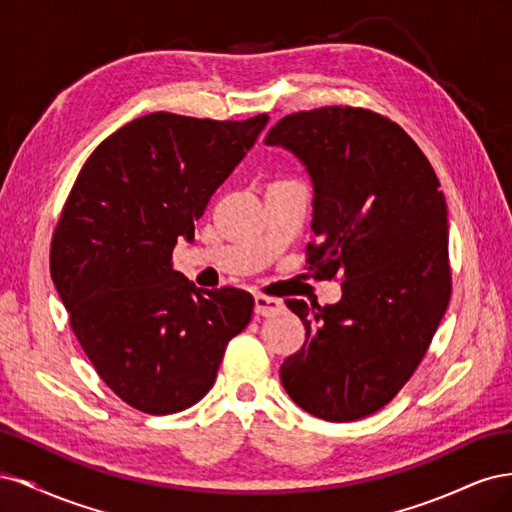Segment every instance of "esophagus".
I'll return each instance as SVG.
<instances>
[{
  "label": "esophagus",
  "instance_id": "obj_1",
  "mask_svg": "<svg viewBox=\"0 0 512 512\" xmlns=\"http://www.w3.org/2000/svg\"><path fill=\"white\" fill-rule=\"evenodd\" d=\"M254 309L258 316H277L284 312V303L280 299H273V297H265V294H258V297L254 299Z\"/></svg>",
  "mask_w": 512,
  "mask_h": 512
}]
</instances>
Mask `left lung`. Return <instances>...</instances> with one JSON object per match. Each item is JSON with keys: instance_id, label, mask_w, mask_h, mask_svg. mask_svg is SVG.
I'll use <instances>...</instances> for the list:
<instances>
[{"instance_id": "8db88e82", "label": "left lung", "mask_w": 512, "mask_h": 512, "mask_svg": "<svg viewBox=\"0 0 512 512\" xmlns=\"http://www.w3.org/2000/svg\"><path fill=\"white\" fill-rule=\"evenodd\" d=\"M265 143L292 151L312 179L309 269L318 280L342 275L335 305L286 301L307 335L280 378L312 416L356 421L410 380L451 299L440 181L404 128L367 108L286 115Z\"/></svg>"}]
</instances>
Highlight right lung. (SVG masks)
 <instances>
[{
    "instance_id": "add662e5",
    "label": "right lung",
    "mask_w": 512,
    "mask_h": 512,
    "mask_svg": "<svg viewBox=\"0 0 512 512\" xmlns=\"http://www.w3.org/2000/svg\"><path fill=\"white\" fill-rule=\"evenodd\" d=\"M267 121L138 117L104 138L72 185L51 277L87 359L136 410L173 414L203 399L252 318L250 292L200 290L170 260Z\"/></svg>"
}]
</instances>
